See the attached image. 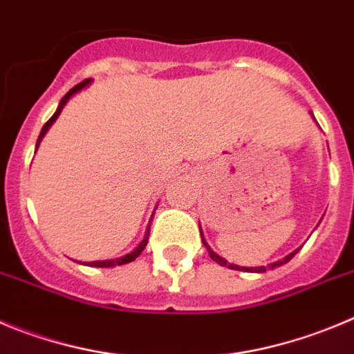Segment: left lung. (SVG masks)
Instances as JSON below:
<instances>
[{
	"label": "left lung",
	"instance_id": "left-lung-1",
	"mask_svg": "<svg viewBox=\"0 0 354 354\" xmlns=\"http://www.w3.org/2000/svg\"><path fill=\"white\" fill-rule=\"evenodd\" d=\"M201 236H203V234H201ZM203 243H204V246H207L206 241H204V239H203ZM207 250H209V248H207ZM297 252H299V250L292 252L288 257H285V259H283V260H279V262L270 263L269 267H266V266H263V267H239V266H234V263H229V262H227V260H223L222 257H218L216 253L211 252V250H209V257H211V260H214V262L220 263V266H225V267H229V269H234V270H244V272H266L267 269H274V267H279V266H283V263L290 262V260L293 259V255H295Z\"/></svg>",
	"mask_w": 354,
	"mask_h": 354
}]
</instances>
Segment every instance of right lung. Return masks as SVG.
<instances>
[{
    "mask_svg": "<svg viewBox=\"0 0 354 354\" xmlns=\"http://www.w3.org/2000/svg\"><path fill=\"white\" fill-rule=\"evenodd\" d=\"M88 84H91V78H87V80H84V82H80V84H78V85H75V87H73L71 91H69L68 94H66L64 97L61 99V102H59V108H57V110H55V113L52 115L50 118H48L47 124L43 125L41 132H39V136H38V141H36V148H38L39 141H41V138L45 136V132L48 131V127H50V125L55 122V118H57L59 115H61L62 108H64V104H66V102H68V99L71 97L73 94H77L78 91H82V88H84L85 85H88ZM148 234H150V225H148L147 234H145V239L141 241L140 246H138L136 250H132V252L127 253V255H125V257H120V259H117V260H99V262H88L87 266H91V267H115V266H124V263H129V262H132V260H136L138 257L141 255V252H143V250H145V246H147V243H148Z\"/></svg>",
    "mask_w": 354,
    "mask_h": 354,
    "instance_id": "obj_1",
    "label": "right lung"
}]
</instances>
